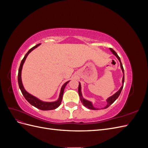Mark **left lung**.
Returning a JSON list of instances; mask_svg holds the SVG:
<instances>
[{
  "instance_id": "obj_1",
  "label": "left lung",
  "mask_w": 148,
  "mask_h": 148,
  "mask_svg": "<svg viewBox=\"0 0 148 148\" xmlns=\"http://www.w3.org/2000/svg\"><path fill=\"white\" fill-rule=\"evenodd\" d=\"M110 50L111 51V52H112L116 57H117V58L119 59V62H120V66H121V69H122V72H123V79H122V87H121V88H120L119 90L117 92L115 93L113 96H110V97H109L108 99H107V104L106 106L104 107L103 109H106V108H107V107H109L112 104H113V103L114 102V101H115L116 99H117V98H118L119 96V95H120L121 91H122V90L123 87V83H124V70H123V67L122 62H121L120 57H119V56L117 55V53H116L115 51H114L112 49L110 48ZM78 94H79V97H80V101H81L82 103L84 105V106L87 107L88 109H91V110H97V109H97V108H95V107H93V106H92V103H91L90 101H87V100H86V99H84V98L83 97L82 94V91H81V84H80V83H79V86H78Z\"/></svg>"
}]
</instances>
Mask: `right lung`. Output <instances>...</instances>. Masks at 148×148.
<instances>
[{
    "mask_svg": "<svg viewBox=\"0 0 148 148\" xmlns=\"http://www.w3.org/2000/svg\"><path fill=\"white\" fill-rule=\"evenodd\" d=\"M39 45H40V44H37V45H36L35 46H34L33 47L30 49L28 51V52L26 53V55L25 56L23 60H21L20 67H19V70H18V82L19 88H20V90L22 92V95H23V96L25 97V98L26 99V101H27L30 104H31L32 106H33L34 107H36V108H38L40 110H53V109H56V108H57V107L60 105L62 100V97H63V94H64V89L65 88L66 85L68 84V83L70 81L66 82V83H65L64 84L63 86H62V87L61 88L60 92L59 99H58L57 101L52 102H43L41 100H39V99H38V98H36V97L30 95L29 93H28V92L26 91V90H25L23 86V84H22V82H21V70H22V67H23V65L24 62L26 60V58L27 57L28 55L31 51L34 50L35 48H36Z\"/></svg>",
    "mask_w": 148,
    "mask_h": 148,
    "instance_id": "right-lung-1",
    "label": "right lung"
}]
</instances>
